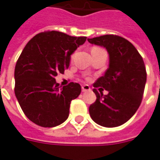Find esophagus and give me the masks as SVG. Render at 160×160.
I'll list each match as a JSON object with an SVG mask.
<instances>
[{
  "mask_svg": "<svg viewBox=\"0 0 160 160\" xmlns=\"http://www.w3.org/2000/svg\"><path fill=\"white\" fill-rule=\"evenodd\" d=\"M89 90H90V87H89V85L85 84V85L82 86V92H86V91H89Z\"/></svg>",
  "mask_w": 160,
  "mask_h": 160,
  "instance_id": "1",
  "label": "esophagus"
}]
</instances>
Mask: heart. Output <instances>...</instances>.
<instances>
[{
    "mask_svg": "<svg viewBox=\"0 0 160 160\" xmlns=\"http://www.w3.org/2000/svg\"><path fill=\"white\" fill-rule=\"evenodd\" d=\"M92 49H100V48L99 47H93Z\"/></svg>",
    "mask_w": 160,
    "mask_h": 160,
    "instance_id": "obj_1",
    "label": "heart"
}]
</instances>
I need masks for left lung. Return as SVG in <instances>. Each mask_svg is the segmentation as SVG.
<instances>
[{
	"instance_id": "8db88e82",
	"label": "left lung",
	"mask_w": 160,
	"mask_h": 160,
	"mask_svg": "<svg viewBox=\"0 0 160 160\" xmlns=\"http://www.w3.org/2000/svg\"><path fill=\"white\" fill-rule=\"evenodd\" d=\"M90 44L103 46L109 65L103 77L93 84L96 100L89 106L90 117L98 125L118 127L128 121L140 107L147 82L143 58L126 38L114 34L88 38ZM103 88L109 92L103 95Z\"/></svg>"
}]
</instances>
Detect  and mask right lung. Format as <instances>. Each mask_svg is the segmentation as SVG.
Wrapping results in <instances>:
<instances>
[{"mask_svg":"<svg viewBox=\"0 0 160 160\" xmlns=\"http://www.w3.org/2000/svg\"><path fill=\"white\" fill-rule=\"evenodd\" d=\"M86 38L46 31L35 35L25 46L15 65L14 93L31 122L53 128L66 121L71 102L80 95L81 86L71 82L61 88L55 77L64 74L71 55Z\"/></svg>","mask_w":160,"mask_h":160,"instance_id":"1","label":"right lung"}]
</instances>
